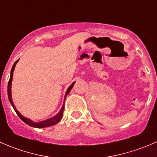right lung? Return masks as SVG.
Returning a JSON list of instances; mask_svg holds the SVG:
<instances>
[{
  "label": "right lung",
  "instance_id": "obj_1",
  "mask_svg": "<svg viewBox=\"0 0 157 157\" xmlns=\"http://www.w3.org/2000/svg\"><path fill=\"white\" fill-rule=\"evenodd\" d=\"M19 60H20V58H19V59L17 60L15 63H14L13 65L12 69H11V71H10V80H9V82H8V86H7V95H8V99H9V101H10L11 105H12L13 108L14 110H15L16 113H17V115H18V116L20 117V119H21L23 122L26 123V124L31 126V127L36 128H47V127H50V126H52V125H55V124H56L57 123L59 122V121H61V118H62L63 112H64V102H65L66 97H67V95L68 94V93H70V91H71V89H72L73 86H74V83H75V81H74V83H73L72 84H71V86L67 88V91H66V93H65V96H64V104L62 105V107H61L60 112H58L57 115H55V116L52 117V118H48V119H46V120H44V121H39V122H34L33 120L29 119V118H26V117H24L23 115H22L20 113V112H19V111L16 109V107H15V105H14L13 102V99H12V95H11V84H12L13 76V71H14V69H15L16 64H17V63L18 62Z\"/></svg>",
  "mask_w": 157,
  "mask_h": 157
}]
</instances>
